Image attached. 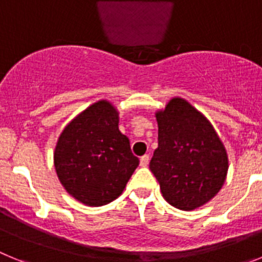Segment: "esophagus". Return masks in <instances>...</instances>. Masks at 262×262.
Returning a JSON list of instances; mask_svg holds the SVG:
<instances>
[{"instance_id": "obj_1", "label": "esophagus", "mask_w": 262, "mask_h": 262, "mask_svg": "<svg viewBox=\"0 0 262 262\" xmlns=\"http://www.w3.org/2000/svg\"><path fill=\"white\" fill-rule=\"evenodd\" d=\"M148 163H149V156L148 155H144V156L140 157V165L147 166Z\"/></svg>"}]
</instances>
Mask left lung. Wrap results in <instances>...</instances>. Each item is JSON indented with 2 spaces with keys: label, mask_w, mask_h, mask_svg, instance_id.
<instances>
[{
  "label": "left lung",
  "mask_w": 262,
  "mask_h": 262,
  "mask_svg": "<svg viewBox=\"0 0 262 262\" xmlns=\"http://www.w3.org/2000/svg\"><path fill=\"white\" fill-rule=\"evenodd\" d=\"M159 147L149 169L164 200L184 211L211 201L223 186L228 156L210 120L186 99L174 97L156 111Z\"/></svg>",
  "instance_id": "left-lung-1"
}]
</instances>
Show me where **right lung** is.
I'll list each match as a JSON object with an SVG mask.
<instances>
[{
    "mask_svg": "<svg viewBox=\"0 0 262 262\" xmlns=\"http://www.w3.org/2000/svg\"><path fill=\"white\" fill-rule=\"evenodd\" d=\"M118 124L115 106L101 99L73 118L60 134L53 164L64 189L78 202L93 207L113 202L138 168L139 159Z\"/></svg>",
    "mask_w": 262,
    "mask_h": 262,
    "instance_id": "obj_1",
    "label": "right lung"
}]
</instances>
